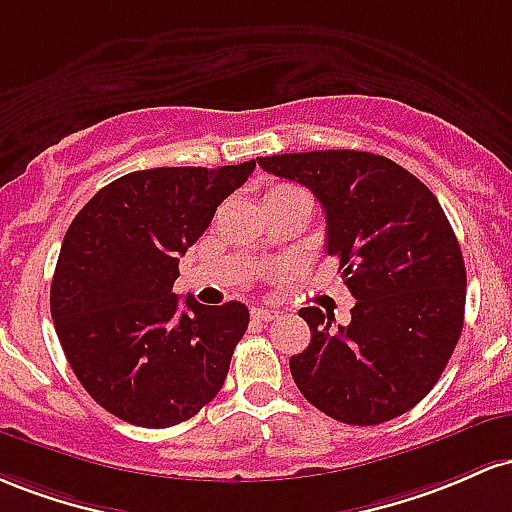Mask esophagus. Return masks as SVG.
<instances>
[{
    "instance_id": "34e87169",
    "label": "esophagus",
    "mask_w": 512,
    "mask_h": 512,
    "mask_svg": "<svg viewBox=\"0 0 512 512\" xmlns=\"http://www.w3.org/2000/svg\"><path fill=\"white\" fill-rule=\"evenodd\" d=\"M251 317L256 321H275L280 317L278 309H271V307H254L251 309Z\"/></svg>"
}]
</instances>
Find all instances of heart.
<instances>
[{"mask_svg":"<svg viewBox=\"0 0 512 512\" xmlns=\"http://www.w3.org/2000/svg\"><path fill=\"white\" fill-rule=\"evenodd\" d=\"M285 193H304V191H300V188L295 186H275L268 191V195H285Z\"/></svg>","mask_w":512,"mask_h":512,"instance_id":"b5f03b06","label":"heart"}]
</instances>
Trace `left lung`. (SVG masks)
I'll use <instances>...</instances> for the list:
<instances>
[{
	"label": "left lung",
	"instance_id": "obj_1",
	"mask_svg": "<svg viewBox=\"0 0 512 512\" xmlns=\"http://www.w3.org/2000/svg\"><path fill=\"white\" fill-rule=\"evenodd\" d=\"M268 174L307 186L326 212V254L355 307L350 324L300 309L312 341L290 358L304 399L350 426L401 416L440 380L464 326L467 271L433 191L392 159L355 149L273 154Z\"/></svg>",
	"mask_w": 512,
	"mask_h": 512
}]
</instances>
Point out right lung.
I'll use <instances>...</instances> for the list:
<instances>
[{
	"label": "right lung",
	"instance_id": "right-lung-1",
	"mask_svg": "<svg viewBox=\"0 0 512 512\" xmlns=\"http://www.w3.org/2000/svg\"><path fill=\"white\" fill-rule=\"evenodd\" d=\"M256 169L159 166L103 186L57 258L50 314L70 367L120 421L169 428L215 399L249 326L241 302L208 307L171 287L179 256Z\"/></svg>",
	"mask_w": 512,
	"mask_h": 512
}]
</instances>
